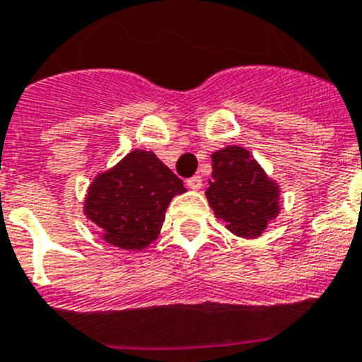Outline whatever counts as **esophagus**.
I'll return each instance as SVG.
<instances>
[{
	"label": "esophagus",
	"instance_id": "esophagus-1",
	"mask_svg": "<svg viewBox=\"0 0 362 362\" xmlns=\"http://www.w3.org/2000/svg\"><path fill=\"white\" fill-rule=\"evenodd\" d=\"M187 187L190 190H199L203 187V177L201 175H192L190 179H187Z\"/></svg>",
	"mask_w": 362,
	"mask_h": 362
}]
</instances>
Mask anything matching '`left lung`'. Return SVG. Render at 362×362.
<instances>
[{
  "instance_id": "obj_1",
  "label": "left lung",
  "mask_w": 362,
  "mask_h": 362,
  "mask_svg": "<svg viewBox=\"0 0 362 362\" xmlns=\"http://www.w3.org/2000/svg\"><path fill=\"white\" fill-rule=\"evenodd\" d=\"M206 199L226 228L241 238H257L279 212V188L241 146L212 156V181Z\"/></svg>"
}]
</instances>
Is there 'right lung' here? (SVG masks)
Returning a JSON list of instances; mask_svg holds the SVG:
<instances>
[{
  "label": "right lung",
  "mask_w": 362,
  "mask_h": 362,
  "mask_svg": "<svg viewBox=\"0 0 362 362\" xmlns=\"http://www.w3.org/2000/svg\"><path fill=\"white\" fill-rule=\"evenodd\" d=\"M183 181L156 153L130 152L116 168L94 179L85 214L103 230V239L124 250H141L158 238L172 197Z\"/></svg>",
  "instance_id": "add662e5"
}]
</instances>
